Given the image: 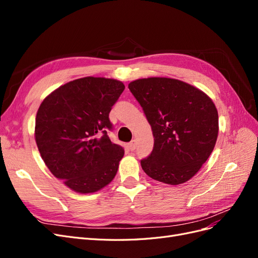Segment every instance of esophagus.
<instances>
[{
	"mask_svg": "<svg viewBox=\"0 0 258 258\" xmlns=\"http://www.w3.org/2000/svg\"><path fill=\"white\" fill-rule=\"evenodd\" d=\"M128 147L130 148V151H135L136 147H137V141H136V140H132V141L128 144Z\"/></svg>",
	"mask_w": 258,
	"mask_h": 258,
	"instance_id": "obj_1",
	"label": "esophagus"
}]
</instances>
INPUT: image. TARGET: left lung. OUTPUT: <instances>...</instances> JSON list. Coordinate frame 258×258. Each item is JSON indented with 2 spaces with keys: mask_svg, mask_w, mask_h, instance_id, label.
<instances>
[{
  "mask_svg": "<svg viewBox=\"0 0 258 258\" xmlns=\"http://www.w3.org/2000/svg\"><path fill=\"white\" fill-rule=\"evenodd\" d=\"M128 88L153 131V151L141 160L144 172L170 185L188 181L216 143L218 114L212 100L189 84L166 77L137 80Z\"/></svg>",
  "mask_w": 258,
  "mask_h": 258,
  "instance_id": "1",
  "label": "left lung"
}]
</instances>
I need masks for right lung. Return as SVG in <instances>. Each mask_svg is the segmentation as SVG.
I'll return each instance as SVG.
<instances>
[{
    "instance_id": "obj_1",
    "label": "right lung",
    "mask_w": 258,
    "mask_h": 258,
    "mask_svg": "<svg viewBox=\"0 0 258 258\" xmlns=\"http://www.w3.org/2000/svg\"><path fill=\"white\" fill-rule=\"evenodd\" d=\"M124 85L84 77L51 92L38 108L35 141L45 165L70 188L95 192L115 177L123 147L107 136L108 118Z\"/></svg>"
}]
</instances>
